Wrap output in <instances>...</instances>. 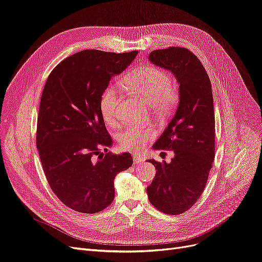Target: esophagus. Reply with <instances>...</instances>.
I'll use <instances>...</instances> for the list:
<instances>
[{
  "label": "esophagus",
  "instance_id": "34e87169",
  "mask_svg": "<svg viewBox=\"0 0 262 262\" xmlns=\"http://www.w3.org/2000/svg\"><path fill=\"white\" fill-rule=\"evenodd\" d=\"M133 160H134L135 164H141L143 162V158L140 156V154H134Z\"/></svg>",
  "mask_w": 262,
  "mask_h": 262
}]
</instances>
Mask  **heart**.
Returning <instances> with one entry per match:
<instances>
[{"label": "heart", "instance_id": "obj_1", "mask_svg": "<svg viewBox=\"0 0 262 262\" xmlns=\"http://www.w3.org/2000/svg\"><path fill=\"white\" fill-rule=\"evenodd\" d=\"M124 89L138 98L150 103L154 113L169 114L178 103L179 91L172 77L158 67L143 66L133 71L122 81ZM119 93L112 85L106 86L100 96V112L104 122L115 126L121 119ZM156 136L150 125H129L118 135L121 150L141 151Z\"/></svg>", "mask_w": 262, "mask_h": 262}]
</instances>
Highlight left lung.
Wrapping results in <instances>:
<instances>
[{"label":"left lung","instance_id":"left-lung-1","mask_svg":"<svg viewBox=\"0 0 262 262\" xmlns=\"http://www.w3.org/2000/svg\"><path fill=\"white\" fill-rule=\"evenodd\" d=\"M152 63L169 70L179 83V104L153 148L173 151L167 164L149 160L157 173L147 188L151 204L167 215L189 210L204 191L215 160V113L209 76L185 47L150 53Z\"/></svg>","mask_w":262,"mask_h":262}]
</instances>
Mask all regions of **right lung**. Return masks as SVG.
<instances>
[{"instance_id":"1","label":"right lung","mask_w":262,"mask_h":262,"mask_svg":"<svg viewBox=\"0 0 262 262\" xmlns=\"http://www.w3.org/2000/svg\"><path fill=\"white\" fill-rule=\"evenodd\" d=\"M138 52L85 50L58 63L43 89L36 148L48 185L66 206L95 214L114 200V178L133 165L129 153L108 151L112 138L100 112V96Z\"/></svg>"}]
</instances>
